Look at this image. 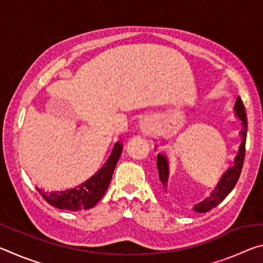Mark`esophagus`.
<instances>
[{
	"label": "esophagus",
	"instance_id": "esophagus-1",
	"mask_svg": "<svg viewBox=\"0 0 263 263\" xmlns=\"http://www.w3.org/2000/svg\"><path fill=\"white\" fill-rule=\"evenodd\" d=\"M155 125H157V123H155L153 116H145L140 121V128L145 133L152 132L155 128Z\"/></svg>",
	"mask_w": 263,
	"mask_h": 263
}]
</instances>
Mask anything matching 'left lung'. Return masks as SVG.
Segmentation results:
<instances>
[{
	"instance_id": "obj_1",
	"label": "left lung",
	"mask_w": 263,
	"mask_h": 263,
	"mask_svg": "<svg viewBox=\"0 0 263 263\" xmlns=\"http://www.w3.org/2000/svg\"><path fill=\"white\" fill-rule=\"evenodd\" d=\"M234 112L237 118L241 123V128H240V139L241 142L239 145L238 153L235 154L234 161L228 171H226L222 176L220 177L219 182L215 189L211 191V194L208 196L205 199H203L199 203L196 204L194 206V211L196 212H208L212 210L213 208H216L218 204L222 202L225 199L234 185L237 184L239 180V176L241 174V169L245 160V151H246V133H247V121H246V112H245V106L242 104L240 97H238L235 101L234 105ZM157 166L159 172V189L163 191V193H168V161L167 157L164 153L159 152L158 160H157Z\"/></svg>"
}]
</instances>
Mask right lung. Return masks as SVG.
Listing matches in <instances>:
<instances>
[{
    "mask_svg": "<svg viewBox=\"0 0 263 263\" xmlns=\"http://www.w3.org/2000/svg\"><path fill=\"white\" fill-rule=\"evenodd\" d=\"M122 151V142H116L112 152H111L108 161L104 163V166L94 176H91L90 179L83 182L77 188L60 191H43L42 189L37 190L51 205L64 209V210L78 211L83 210V209L87 210V209L94 208L96 203L101 201V198L103 197L106 189H108Z\"/></svg>",
    "mask_w": 263,
    "mask_h": 263,
    "instance_id": "1",
    "label": "right lung"
}]
</instances>
